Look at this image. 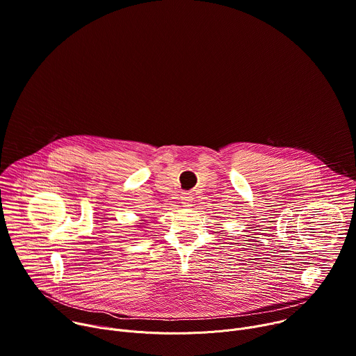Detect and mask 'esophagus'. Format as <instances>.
<instances>
[{"label": "esophagus", "mask_w": 356, "mask_h": 356, "mask_svg": "<svg viewBox=\"0 0 356 356\" xmlns=\"http://www.w3.org/2000/svg\"><path fill=\"white\" fill-rule=\"evenodd\" d=\"M193 194H190V193H183L181 194V202H183V205L184 207H190L191 205V202H193Z\"/></svg>", "instance_id": "34e87169"}]
</instances>
